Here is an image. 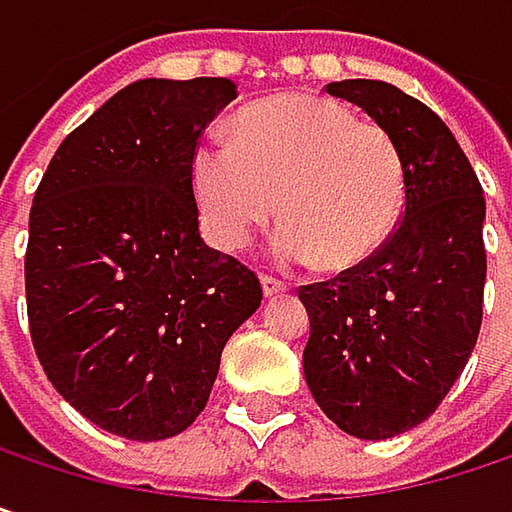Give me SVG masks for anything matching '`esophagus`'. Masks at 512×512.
I'll list each match as a JSON object with an SVG mask.
<instances>
[{"instance_id": "obj_1", "label": "esophagus", "mask_w": 512, "mask_h": 512, "mask_svg": "<svg viewBox=\"0 0 512 512\" xmlns=\"http://www.w3.org/2000/svg\"><path fill=\"white\" fill-rule=\"evenodd\" d=\"M260 284H263V293L266 296H275V293H284L287 290V281H281L275 275H260Z\"/></svg>"}]
</instances>
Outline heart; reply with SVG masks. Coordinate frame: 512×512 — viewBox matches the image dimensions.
<instances>
[{
    "instance_id": "heart-1",
    "label": "heart",
    "mask_w": 512,
    "mask_h": 512,
    "mask_svg": "<svg viewBox=\"0 0 512 512\" xmlns=\"http://www.w3.org/2000/svg\"><path fill=\"white\" fill-rule=\"evenodd\" d=\"M207 237L240 252L278 213L275 252L290 263L353 269L376 255L403 216L406 168L394 139L335 100L284 94L249 106L231 142L192 156Z\"/></svg>"
}]
</instances>
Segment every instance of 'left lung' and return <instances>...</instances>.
I'll return each mask as SVG.
<instances>
[{
    "instance_id": "obj_1",
    "label": "left lung",
    "mask_w": 512,
    "mask_h": 512,
    "mask_svg": "<svg viewBox=\"0 0 512 512\" xmlns=\"http://www.w3.org/2000/svg\"><path fill=\"white\" fill-rule=\"evenodd\" d=\"M326 94L382 127L406 168V210L391 240L361 266L299 287L311 311L305 382L344 433L391 439L445 400L480 335V180L445 121L391 82L344 79Z\"/></svg>"
}]
</instances>
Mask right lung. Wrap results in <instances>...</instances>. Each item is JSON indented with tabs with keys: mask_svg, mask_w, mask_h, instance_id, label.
I'll list each match as a JSON object with an SVG mask.
<instances>
[{
	"mask_svg": "<svg viewBox=\"0 0 512 512\" xmlns=\"http://www.w3.org/2000/svg\"><path fill=\"white\" fill-rule=\"evenodd\" d=\"M231 79H139L50 159L29 213L26 311L55 391L91 424L159 442L207 406L228 338L263 299L201 240L192 156Z\"/></svg>",
	"mask_w": 512,
	"mask_h": 512,
	"instance_id": "add662e5",
	"label": "right lung"
}]
</instances>
